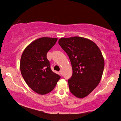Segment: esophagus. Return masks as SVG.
<instances>
[{
	"label": "esophagus",
	"mask_w": 121,
	"mask_h": 121,
	"mask_svg": "<svg viewBox=\"0 0 121 121\" xmlns=\"http://www.w3.org/2000/svg\"><path fill=\"white\" fill-rule=\"evenodd\" d=\"M60 73L61 75H63V72H62V70H60Z\"/></svg>",
	"instance_id": "obj_1"
}]
</instances>
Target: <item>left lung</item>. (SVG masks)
<instances>
[{"instance_id": "8db88e82", "label": "left lung", "mask_w": 121, "mask_h": 121, "mask_svg": "<svg viewBox=\"0 0 121 121\" xmlns=\"http://www.w3.org/2000/svg\"><path fill=\"white\" fill-rule=\"evenodd\" d=\"M59 44L70 59L73 75L68 80L75 97L83 98L99 84L105 62L101 51L92 41L81 37L61 38Z\"/></svg>"}]
</instances>
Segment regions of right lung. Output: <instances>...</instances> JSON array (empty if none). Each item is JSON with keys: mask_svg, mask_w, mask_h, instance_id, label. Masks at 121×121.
I'll return each instance as SVG.
<instances>
[{"mask_svg": "<svg viewBox=\"0 0 121 121\" xmlns=\"http://www.w3.org/2000/svg\"><path fill=\"white\" fill-rule=\"evenodd\" d=\"M57 38L42 37L32 42L25 48L20 61V70L28 85L35 92L45 95L54 89L60 76L53 72L47 53Z\"/></svg>", "mask_w": 121, "mask_h": 121, "instance_id": "add662e5", "label": "right lung"}]
</instances>
